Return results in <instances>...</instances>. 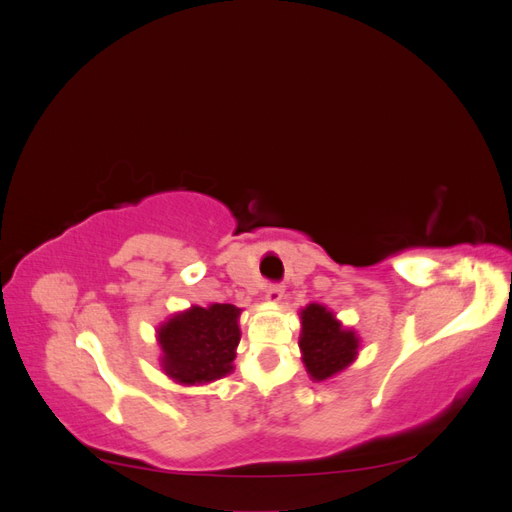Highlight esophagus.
Wrapping results in <instances>:
<instances>
[{"instance_id":"esophagus-1","label":"esophagus","mask_w":512,"mask_h":512,"mask_svg":"<svg viewBox=\"0 0 512 512\" xmlns=\"http://www.w3.org/2000/svg\"><path fill=\"white\" fill-rule=\"evenodd\" d=\"M282 294H284V286L282 284H267L265 286V299L267 301H280L282 299Z\"/></svg>"}]
</instances>
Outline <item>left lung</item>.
<instances>
[{"label": "left lung", "instance_id": "8db88e82", "mask_svg": "<svg viewBox=\"0 0 512 512\" xmlns=\"http://www.w3.org/2000/svg\"><path fill=\"white\" fill-rule=\"evenodd\" d=\"M301 352L307 374L314 380H327L346 369L356 356L359 339L342 329L327 307L307 305L301 312Z\"/></svg>", "mask_w": 512, "mask_h": 512}]
</instances>
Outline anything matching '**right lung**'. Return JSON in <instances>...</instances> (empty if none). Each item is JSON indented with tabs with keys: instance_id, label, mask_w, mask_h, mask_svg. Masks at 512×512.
Returning a JSON list of instances; mask_svg holds the SVG:
<instances>
[{
	"instance_id": "obj_1",
	"label": "right lung",
	"mask_w": 512,
	"mask_h": 512,
	"mask_svg": "<svg viewBox=\"0 0 512 512\" xmlns=\"http://www.w3.org/2000/svg\"><path fill=\"white\" fill-rule=\"evenodd\" d=\"M241 309L230 303L192 307L160 327L164 371L181 384L226 376L235 361Z\"/></svg>"
}]
</instances>
